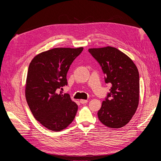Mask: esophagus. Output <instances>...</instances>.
<instances>
[{"mask_svg": "<svg viewBox=\"0 0 161 161\" xmlns=\"http://www.w3.org/2000/svg\"><path fill=\"white\" fill-rule=\"evenodd\" d=\"M80 102L82 103V104H85V103H86L87 102H88V101L87 100H85V99H80Z\"/></svg>", "mask_w": 161, "mask_h": 161, "instance_id": "1", "label": "esophagus"}]
</instances>
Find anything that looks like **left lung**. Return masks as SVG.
<instances>
[{"mask_svg":"<svg viewBox=\"0 0 161 161\" xmlns=\"http://www.w3.org/2000/svg\"><path fill=\"white\" fill-rule=\"evenodd\" d=\"M89 52L105 75L110 92L99 110V119L111 128L127 124L136 113L139 103V73L134 62L115 47L91 48Z\"/></svg>","mask_w":161,"mask_h":161,"instance_id":"8db88e82","label":"left lung"}]
</instances>
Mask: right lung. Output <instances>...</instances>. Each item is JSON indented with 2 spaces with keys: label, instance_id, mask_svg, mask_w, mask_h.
<instances>
[{
  "label": "right lung",
  "instance_id": "1",
  "mask_svg": "<svg viewBox=\"0 0 161 161\" xmlns=\"http://www.w3.org/2000/svg\"><path fill=\"white\" fill-rule=\"evenodd\" d=\"M83 47H56L39 53L29 66L25 97L34 118L46 128L60 131L75 119L78 105L58 90L68 85L70 66Z\"/></svg>",
  "mask_w": 161,
  "mask_h": 161
}]
</instances>
